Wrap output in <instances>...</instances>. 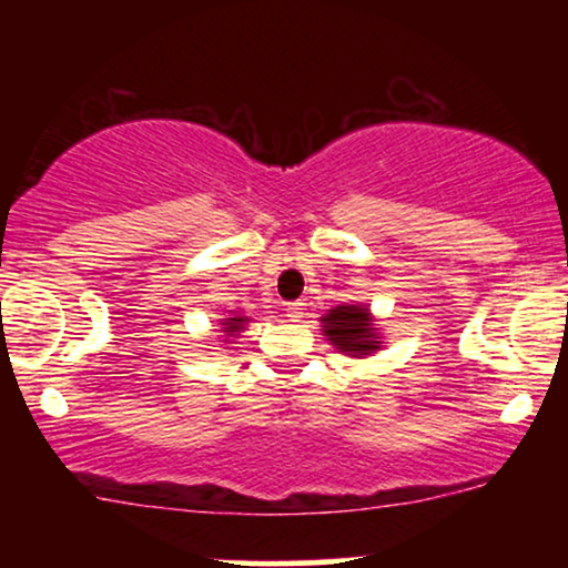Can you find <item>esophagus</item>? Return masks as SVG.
<instances>
[{
	"mask_svg": "<svg viewBox=\"0 0 568 568\" xmlns=\"http://www.w3.org/2000/svg\"><path fill=\"white\" fill-rule=\"evenodd\" d=\"M304 310H306V302H293V304H288V310H285V312H288L291 321L296 323V321H302V317H304Z\"/></svg>",
	"mask_w": 568,
	"mask_h": 568,
	"instance_id": "esophagus-1",
	"label": "esophagus"
}]
</instances>
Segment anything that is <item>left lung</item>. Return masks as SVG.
Listing matches in <instances>:
<instances>
[{
	"label": "left lung",
	"instance_id": "1",
	"mask_svg": "<svg viewBox=\"0 0 568 568\" xmlns=\"http://www.w3.org/2000/svg\"><path fill=\"white\" fill-rule=\"evenodd\" d=\"M321 321L323 334L344 355L361 357L382 347L379 328H374V317H371V312L363 304L334 306Z\"/></svg>",
	"mask_w": 568,
	"mask_h": 568
}]
</instances>
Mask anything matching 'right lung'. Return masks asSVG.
<instances>
[{
  "mask_svg": "<svg viewBox=\"0 0 568 568\" xmlns=\"http://www.w3.org/2000/svg\"><path fill=\"white\" fill-rule=\"evenodd\" d=\"M245 321H247V317H226V321L224 323H221V325H224V334L226 336H234V334H237V331H243V325H245Z\"/></svg>",
  "mask_w": 568,
  "mask_h": 568,
  "instance_id": "1",
  "label": "right lung"
}]
</instances>
